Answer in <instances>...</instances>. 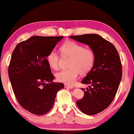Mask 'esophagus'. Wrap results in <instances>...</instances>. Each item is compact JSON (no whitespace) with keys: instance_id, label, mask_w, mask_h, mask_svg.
I'll use <instances>...</instances> for the list:
<instances>
[{"instance_id":"1","label":"esophagus","mask_w":134,"mask_h":134,"mask_svg":"<svg viewBox=\"0 0 134 134\" xmlns=\"http://www.w3.org/2000/svg\"><path fill=\"white\" fill-rule=\"evenodd\" d=\"M64 86L65 88H73V86H70V85H67V84H65V85H64Z\"/></svg>"}]
</instances>
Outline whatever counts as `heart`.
Returning a JSON list of instances; mask_svg holds the SVG:
<instances>
[{"label":"heart","instance_id":"obj_1","mask_svg":"<svg viewBox=\"0 0 134 134\" xmlns=\"http://www.w3.org/2000/svg\"><path fill=\"white\" fill-rule=\"evenodd\" d=\"M63 57H70L69 69L63 70L56 74L59 82L72 85L80 73L85 75L89 72L95 62V53L89 48H85L83 45L74 41H67L60 47ZM60 57L55 51H51L47 55L48 64L53 69L57 70L59 67Z\"/></svg>","mask_w":134,"mask_h":134}]
</instances>
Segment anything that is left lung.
I'll use <instances>...</instances> for the list:
<instances>
[{
	"label": "left lung",
	"instance_id": "left-lung-1",
	"mask_svg": "<svg viewBox=\"0 0 134 134\" xmlns=\"http://www.w3.org/2000/svg\"><path fill=\"white\" fill-rule=\"evenodd\" d=\"M69 37L89 46L95 53L93 67L81 81V83L90 86L81 88L85 95L76 101V104L85 114H98L112 102L121 81L122 67L118 53L113 44L98 34Z\"/></svg>",
	"mask_w": 134,
	"mask_h": 134
}]
</instances>
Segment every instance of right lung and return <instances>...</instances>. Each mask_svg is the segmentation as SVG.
Here are the masks:
<instances>
[{
  "label": "right lung",
  "instance_id": "add662e5",
  "mask_svg": "<svg viewBox=\"0 0 134 134\" xmlns=\"http://www.w3.org/2000/svg\"><path fill=\"white\" fill-rule=\"evenodd\" d=\"M64 36H33L13 51L8 74L18 102L26 111L42 115L52 108L62 83L53 82L46 57Z\"/></svg>",
  "mask_w": 134,
  "mask_h": 134
}]
</instances>
